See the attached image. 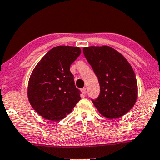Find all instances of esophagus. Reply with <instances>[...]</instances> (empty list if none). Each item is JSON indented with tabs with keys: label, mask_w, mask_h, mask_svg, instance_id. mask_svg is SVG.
<instances>
[{
	"label": "esophagus",
	"mask_w": 160,
	"mask_h": 160,
	"mask_svg": "<svg viewBox=\"0 0 160 160\" xmlns=\"http://www.w3.org/2000/svg\"><path fill=\"white\" fill-rule=\"evenodd\" d=\"M82 94H84V95L86 94V93H87V90H86L85 88H82Z\"/></svg>",
	"instance_id": "obj_1"
}]
</instances>
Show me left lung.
<instances>
[{
  "instance_id": "1",
  "label": "left lung",
  "mask_w": 160,
  "mask_h": 160,
  "mask_svg": "<svg viewBox=\"0 0 160 160\" xmlns=\"http://www.w3.org/2000/svg\"><path fill=\"white\" fill-rule=\"evenodd\" d=\"M83 53L98 78L100 93L92 102L102 116L121 118L134 106L138 85L134 71L127 60L108 46H90Z\"/></svg>"
}]
</instances>
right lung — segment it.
Segmentation results:
<instances>
[{"label": "right lung", "mask_w": 160, "mask_h": 160, "mask_svg": "<svg viewBox=\"0 0 160 160\" xmlns=\"http://www.w3.org/2000/svg\"><path fill=\"white\" fill-rule=\"evenodd\" d=\"M78 47L56 46L48 51L32 71L28 97L33 108L45 119L59 121L81 99L70 65L80 55Z\"/></svg>", "instance_id": "add662e5"}]
</instances>
